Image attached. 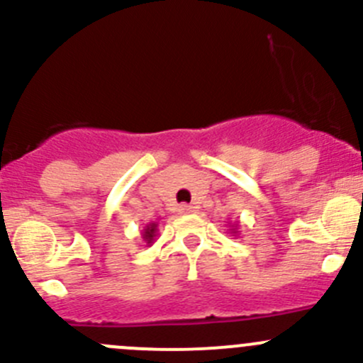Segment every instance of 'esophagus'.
Instances as JSON below:
<instances>
[{
    "instance_id": "34e87169",
    "label": "esophagus",
    "mask_w": 363,
    "mask_h": 363,
    "mask_svg": "<svg viewBox=\"0 0 363 363\" xmlns=\"http://www.w3.org/2000/svg\"><path fill=\"white\" fill-rule=\"evenodd\" d=\"M177 211L181 212V214H189V212H195V207H193V205H188V203H182V205H179Z\"/></svg>"
}]
</instances>
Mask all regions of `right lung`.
<instances>
[{
	"instance_id": "1",
	"label": "right lung",
	"mask_w": 363,
	"mask_h": 363,
	"mask_svg": "<svg viewBox=\"0 0 363 363\" xmlns=\"http://www.w3.org/2000/svg\"><path fill=\"white\" fill-rule=\"evenodd\" d=\"M155 233H156V225H149L147 228H145L144 239L147 240V244L152 242V239H155Z\"/></svg>"
}]
</instances>
